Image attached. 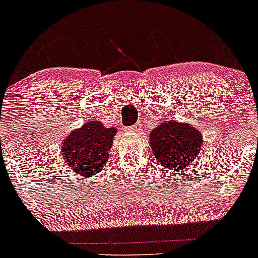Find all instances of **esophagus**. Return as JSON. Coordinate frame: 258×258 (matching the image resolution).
<instances>
[{"label":"esophagus","instance_id":"obj_1","mask_svg":"<svg viewBox=\"0 0 258 258\" xmlns=\"http://www.w3.org/2000/svg\"><path fill=\"white\" fill-rule=\"evenodd\" d=\"M124 130H127V131H130V132H139L140 130H141V123H140V122H137V123H135L134 126L127 127V128H124Z\"/></svg>","mask_w":258,"mask_h":258}]
</instances>
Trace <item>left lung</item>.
<instances>
[{
    "label": "left lung",
    "instance_id": "obj_1",
    "mask_svg": "<svg viewBox=\"0 0 258 258\" xmlns=\"http://www.w3.org/2000/svg\"><path fill=\"white\" fill-rule=\"evenodd\" d=\"M150 140L156 160L172 171L188 166L199 155L202 145L201 132L189 124L171 119L153 130Z\"/></svg>",
    "mask_w": 258,
    "mask_h": 258
}]
</instances>
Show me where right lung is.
Masks as SVG:
<instances>
[{
    "instance_id": "1",
    "label": "right lung",
    "mask_w": 258,
    "mask_h": 258,
    "mask_svg": "<svg viewBox=\"0 0 258 258\" xmlns=\"http://www.w3.org/2000/svg\"><path fill=\"white\" fill-rule=\"evenodd\" d=\"M116 128H106L101 122L91 121L72 132L62 144L64 161L79 176L91 177L107 163Z\"/></svg>"
}]
</instances>
